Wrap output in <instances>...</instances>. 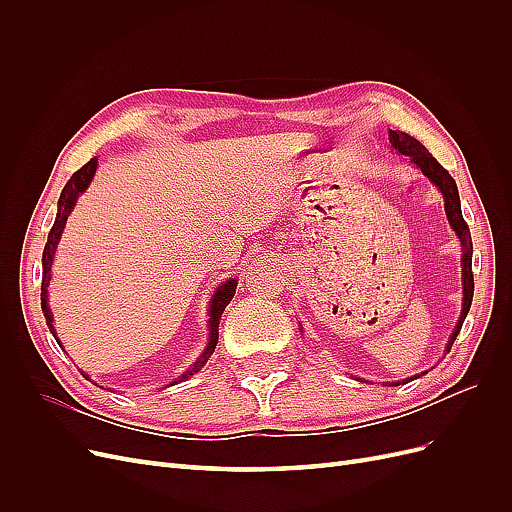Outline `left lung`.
Segmentation results:
<instances>
[{"mask_svg": "<svg viewBox=\"0 0 512 512\" xmlns=\"http://www.w3.org/2000/svg\"><path fill=\"white\" fill-rule=\"evenodd\" d=\"M389 143L391 149L395 153H401V156H408L410 162L421 170V173L436 185L440 190V194L444 196V211H446V218L451 228L455 230V235L461 243V284H463V299H461V316L457 320V327L451 333V339H448L446 344V352L451 350L453 342L457 339L459 331H461V324L466 320L468 312H470V305H472V297H474V275H472V237H470V228L463 220L461 215V200H459V190H457V183L455 179L448 175V170L431 156L427 151L425 145H421L416 141L414 136L406 134V132H399V130H389ZM427 374V371H423ZM421 376V374H418ZM418 376L406 378V380H399V382H386L389 386H399V384H406Z\"/></svg>", "mask_w": 512, "mask_h": 512, "instance_id": "8db88e82", "label": "left lung"}]
</instances>
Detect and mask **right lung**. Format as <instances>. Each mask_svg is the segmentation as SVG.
I'll use <instances>...</instances> for the list:
<instances>
[{
	"mask_svg": "<svg viewBox=\"0 0 512 512\" xmlns=\"http://www.w3.org/2000/svg\"><path fill=\"white\" fill-rule=\"evenodd\" d=\"M96 168H98V158H91L83 168L76 170V173L70 177V181L64 185V190H61L59 194V203H57V218L53 222V228L49 232V239H46V245H44V252H42V292H40V303H42V312H44V318H46V324H49V329L53 333V337L57 339L55 335V327H53V312L49 307V282H51V267H53V260H55V252H57V245H59V239H61V232H64L66 228V222H68V215L72 213L76 200H79V196L89 188L91 179H94L96 175ZM235 290H237V280L235 277H230V280H226L222 286H218V290L213 292V297L209 301V342H207V348L203 350V354L198 356L196 363L185 371V374H181L175 382H170V386L177 384V382H183L188 380L190 376H194L196 371H200V367H203L209 356L213 354L215 346H218V337H220V318L224 314L226 305L232 301V297H235ZM59 344V339H57ZM61 346V344H59ZM81 374L89 378V374H85V371H81Z\"/></svg>",
	"mask_w": 512,
	"mask_h": 512,
	"instance_id": "obj_1",
	"label": "right lung"
}]
</instances>
